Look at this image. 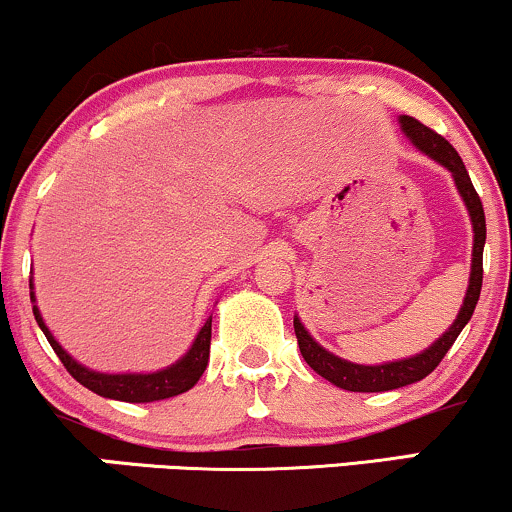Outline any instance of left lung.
<instances>
[{
  "label": "left lung",
  "instance_id": "left-lung-1",
  "mask_svg": "<svg viewBox=\"0 0 512 512\" xmlns=\"http://www.w3.org/2000/svg\"><path fill=\"white\" fill-rule=\"evenodd\" d=\"M399 125H402L404 134L424 151L426 156H431L433 161H438L440 166H445L455 178L457 190L467 204L469 216H472L474 226V250H472V274H469V289L467 296H464V303L460 308V315L452 322V327L443 337L438 339L436 344L428 346L424 354H416L411 358H404V361H392L383 363V366H356V363L342 361L339 356L330 354V351L322 349L320 344L305 332L298 317H293V330H296L298 349L305 358L310 368L315 370L317 375H322L325 380H330L332 385L342 387V390L349 392H387L397 390V387L411 385L416 380H424L428 373L438 368V363L443 361V356L448 354L450 346L455 344V339L460 337L462 327L467 325L469 317H472L474 308H477L479 293H481V279H484V243H486V219H484V207H481V199L474 190L472 180H469L467 168H464L460 154L452 149L448 139L440 137L438 132H433L431 127L421 125L416 117L402 115L399 117Z\"/></svg>",
  "mask_w": 512,
  "mask_h": 512
}]
</instances>
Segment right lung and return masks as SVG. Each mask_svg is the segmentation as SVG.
I'll list each match as a JSON object with an SVG mask.
<instances>
[{"mask_svg":"<svg viewBox=\"0 0 512 512\" xmlns=\"http://www.w3.org/2000/svg\"><path fill=\"white\" fill-rule=\"evenodd\" d=\"M31 301H35L33 293H31ZM33 315H35V322L40 325V330H43L45 337H48L50 346L55 349V354L60 356L64 368L69 370V375H72L76 383H81L101 397L120 399V402H156V399H168V397L182 395V392H187L190 387H195L197 380L202 378L204 370H207L209 346H211V317L204 322L202 330H199L192 349L170 368L156 370V373L108 375V373H96V370H88L81 366V363H76L74 358L55 342V337H52L48 327H45L43 317H40L35 305H33Z\"/></svg>","mask_w":512,"mask_h":512,"instance_id":"obj_1","label":"right lung"}]
</instances>
